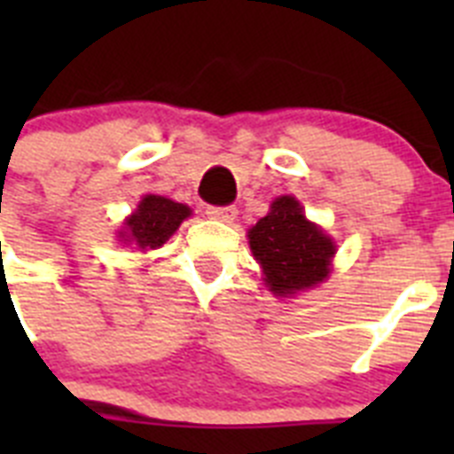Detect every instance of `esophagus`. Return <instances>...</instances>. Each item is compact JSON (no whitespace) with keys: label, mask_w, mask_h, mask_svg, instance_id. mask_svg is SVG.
Here are the masks:
<instances>
[{"label":"esophagus","mask_w":454,"mask_h":454,"mask_svg":"<svg viewBox=\"0 0 454 454\" xmlns=\"http://www.w3.org/2000/svg\"><path fill=\"white\" fill-rule=\"evenodd\" d=\"M207 214H208V218L220 220V223H234V218L239 215V208L236 207H208Z\"/></svg>","instance_id":"obj_1"}]
</instances>
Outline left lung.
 <instances>
[{
  "instance_id": "obj_1",
  "label": "left lung",
  "mask_w": 454,
  "mask_h": 454,
  "mask_svg": "<svg viewBox=\"0 0 454 454\" xmlns=\"http://www.w3.org/2000/svg\"><path fill=\"white\" fill-rule=\"evenodd\" d=\"M250 247L262 263L266 284L277 295L316 286L330 275L332 239L309 223L295 198H277L270 214L250 230Z\"/></svg>"
}]
</instances>
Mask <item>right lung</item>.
Masks as SVG:
<instances>
[{
    "label": "right lung",
    "instance_id": "right-lung-1",
    "mask_svg": "<svg viewBox=\"0 0 454 454\" xmlns=\"http://www.w3.org/2000/svg\"><path fill=\"white\" fill-rule=\"evenodd\" d=\"M191 215V208L186 204L172 202L161 195H147L140 200L138 208L131 218H127L120 231L122 240H131L140 250H156L170 239L184 218Z\"/></svg>",
    "mask_w": 454,
    "mask_h": 454
}]
</instances>
